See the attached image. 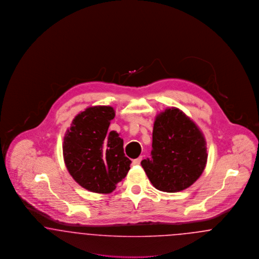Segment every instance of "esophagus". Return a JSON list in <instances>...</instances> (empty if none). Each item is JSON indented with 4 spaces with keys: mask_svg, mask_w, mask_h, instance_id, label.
Segmentation results:
<instances>
[{
    "mask_svg": "<svg viewBox=\"0 0 259 259\" xmlns=\"http://www.w3.org/2000/svg\"><path fill=\"white\" fill-rule=\"evenodd\" d=\"M141 161H142V156H140V157H138L137 159H134L133 162H132V164L133 165H140V163H141Z\"/></svg>",
    "mask_w": 259,
    "mask_h": 259,
    "instance_id": "esophagus-1",
    "label": "esophagus"
}]
</instances>
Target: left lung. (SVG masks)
<instances>
[{
	"label": "left lung",
	"mask_w": 259,
	"mask_h": 259,
	"mask_svg": "<svg viewBox=\"0 0 259 259\" xmlns=\"http://www.w3.org/2000/svg\"><path fill=\"white\" fill-rule=\"evenodd\" d=\"M207 160V142L193 119L175 107L156 115L151 159L141 162L156 189L169 193L185 190L200 178Z\"/></svg>",
	"instance_id": "obj_1"
}]
</instances>
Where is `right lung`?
<instances>
[{"label":"right lung","instance_id":"obj_1","mask_svg":"<svg viewBox=\"0 0 259 259\" xmlns=\"http://www.w3.org/2000/svg\"><path fill=\"white\" fill-rule=\"evenodd\" d=\"M115 111L110 106L88 107L74 116L63 142V157L68 172L88 191L109 194L130 170L123 139L109 132Z\"/></svg>","mask_w":259,"mask_h":259}]
</instances>
